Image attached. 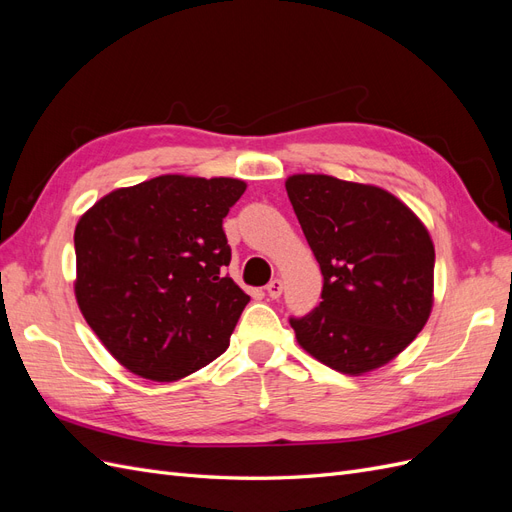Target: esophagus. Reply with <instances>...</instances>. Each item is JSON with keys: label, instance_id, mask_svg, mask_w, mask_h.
I'll return each mask as SVG.
<instances>
[{"label": "esophagus", "instance_id": "esophagus-1", "mask_svg": "<svg viewBox=\"0 0 512 512\" xmlns=\"http://www.w3.org/2000/svg\"><path fill=\"white\" fill-rule=\"evenodd\" d=\"M282 290H284V284H282V280H277V277H275V280H271V282L267 284V294H269L271 299H277V297H280Z\"/></svg>", "mask_w": 512, "mask_h": 512}]
</instances>
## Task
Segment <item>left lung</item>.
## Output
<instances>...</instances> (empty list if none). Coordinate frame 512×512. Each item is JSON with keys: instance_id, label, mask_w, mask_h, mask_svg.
<instances>
[{"instance_id": "obj_1", "label": "left lung", "mask_w": 512, "mask_h": 512, "mask_svg": "<svg viewBox=\"0 0 512 512\" xmlns=\"http://www.w3.org/2000/svg\"><path fill=\"white\" fill-rule=\"evenodd\" d=\"M286 192L324 277L320 305L290 320L299 346L348 376L391 363L433 307L427 226L371 183L299 173L286 179Z\"/></svg>"}]
</instances>
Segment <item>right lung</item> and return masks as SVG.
Segmentation results:
<instances>
[{"instance_id": "obj_1", "label": "right lung", "mask_w": 512, "mask_h": 512, "mask_svg": "<svg viewBox=\"0 0 512 512\" xmlns=\"http://www.w3.org/2000/svg\"><path fill=\"white\" fill-rule=\"evenodd\" d=\"M247 183L160 175L102 196L76 224L74 297L113 359L153 382L228 348L250 297L222 273V230Z\"/></svg>"}]
</instances>
